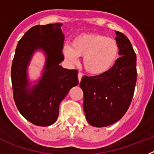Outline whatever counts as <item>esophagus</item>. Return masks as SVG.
<instances>
[{"label":"esophagus","mask_w":154,"mask_h":154,"mask_svg":"<svg viewBox=\"0 0 154 154\" xmlns=\"http://www.w3.org/2000/svg\"><path fill=\"white\" fill-rule=\"evenodd\" d=\"M83 77V74L81 73H78V80H79V82H81V79H82Z\"/></svg>","instance_id":"obj_1"}]
</instances>
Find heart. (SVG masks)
<instances>
[{"label":"heart","mask_w":154,"mask_h":154,"mask_svg":"<svg viewBox=\"0 0 154 154\" xmlns=\"http://www.w3.org/2000/svg\"><path fill=\"white\" fill-rule=\"evenodd\" d=\"M63 53L66 60L77 63L83 57L85 70L92 75H101L114 66L119 57V45L114 38L101 34H82L65 45Z\"/></svg>","instance_id":"heart-1"}]
</instances>
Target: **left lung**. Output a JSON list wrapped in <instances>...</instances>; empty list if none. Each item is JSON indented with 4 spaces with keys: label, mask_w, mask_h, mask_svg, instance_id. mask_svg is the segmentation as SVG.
I'll use <instances>...</instances> for the list:
<instances>
[{
    "label": "left lung",
    "mask_w": 154,
    "mask_h": 154,
    "mask_svg": "<svg viewBox=\"0 0 154 154\" xmlns=\"http://www.w3.org/2000/svg\"><path fill=\"white\" fill-rule=\"evenodd\" d=\"M119 55L112 69L101 75L84 76L80 86L84 92L87 121L105 127L121 119L129 109L136 83V56L129 38L116 32Z\"/></svg>",
    "instance_id": "obj_1"
}]
</instances>
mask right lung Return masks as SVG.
Here are the masks:
<instances>
[{
  "instance_id": "right-lung-1",
  "label": "right lung",
  "mask_w": 154,
  "mask_h": 154,
  "mask_svg": "<svg viewBox=\"0 0 154 154\" xmlns=\"http://www.w3.org/2000/svg\"><path fill=\"white\" fill-rule=\"evenodd\" d=\"M62 23L35 25L18 42L11 66L13 95L21 116L34 125L48 126L57 120L59 108L69 91L78 85V71L60 65L65 36ZM42 51L46 60L41 77L32 85L27 68L34 53Z\"/></svg>"
}]
</instances>
